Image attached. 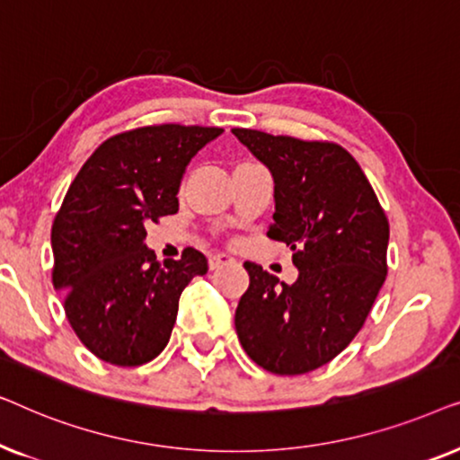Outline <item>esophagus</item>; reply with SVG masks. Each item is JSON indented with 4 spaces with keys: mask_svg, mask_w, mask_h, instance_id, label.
Segmentation results:
<instances>
[{
    "mask_svg": "<svg viewBox=\"0 0 460 460\" xmlns=\"http://www.w3.org/2000/svg\"><path fill=\"white\" fill-rule=\"evenodd\" d=\"M226 263H234V257L228 255V253H213V255H209L211 270L222 268V266H226Z\"/></svg>",
    "mask_w": 460,
    "mask_h": 460,
    "instance_id": "34e87169",
    "label": "esophagus"
}]
</instances>
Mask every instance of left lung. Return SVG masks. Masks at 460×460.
<instances>
[{"label": "left lung", "mask_w": 460, "mask_h": 460, "mask_svg": "<svg viewBox=\"0 0 460 460\" xmlns=\"http://www.w3.org/2000/svg\"><path fill=\"white\" fill-rule=\"evenodd\" d=\"M274 175L268 236L287 243L299 279L285 285L244 261L238 341L274 375L316 370L351 343L387 276L389 222L362 167L329 140L232 129Z\"/></svg>", "instance_id": "1"}]
</instances>
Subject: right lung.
<instances>
[{
    "label": "right lung",
    "instance_id": "obj_1",
    "mask_svg": "<svg viewBox=\"0 0 460 460\" xmlns=\"http://www.w3.org/2000/svg\"><path fill=\"white\" fill-rule=\"evenodd\" d=\"M222 128L159 123L128 129L93 150L52 224V282L68 324L100 360L140 367L165 349L178 301L207 257L186 247L156 261L146 226L178 213L181 175Z\"/></svg>",
    "mask_w": 460,
    "mask_h": 460
}]
</instances>
